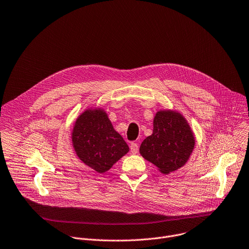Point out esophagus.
I'll return each instance as SVG.
<instances>
[{
  "label": "esophagus",
  "mask_w": 249,
  "mask_h": 249,
  "mask_svg": "<svg viewBox=\"0 0 249 249\" xmlns=\"http://www.w3.org/2000/svg\"><path fill=\"white\" fill-rule=\"evenodd\" d=\"M130 149H131V152H132V153L136 154V153L138 152V150H139V145H138V143H137V142H132V143L130 144Z\"/></svg>",
  "instance_id": "obj_1"
}]
</instances>
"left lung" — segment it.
Listing matches in <instances>:
<instances>
[{"mask_svg": "<svg viewBox=\"0 0 249 249\" xmlns=\"http://www.w3.org/2000/svg\"><path fill=\"white\" fill-rule=\"evenodd\" d=\"M195 137L182 114L160 110L153 119V132L140 146V153L163 174L186 164L195 147Z\"/></svg>", "mask_w": 249, "mask_h": 249, "instance_id": "left-lung-1", "label": "left lung"}]
</instances>
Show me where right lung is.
<instances>
[{
    "label": "right lung",
    "mask_w": 249,
    "mask_h": 249,
    "mask_svg": "<svg viewBox=\"0 0 249 249\" xmlns=\"http://www.w3.org/2000/svg\"><path fill=\"white\" fill-rule=\"evenodd\" d=\"M72 142L80 160L105 173L129 151V146L114 129L106 111L87 109L76 120Z\"/></svg>",
    "instance_id": "right-lung-1"
}]
</instances>
